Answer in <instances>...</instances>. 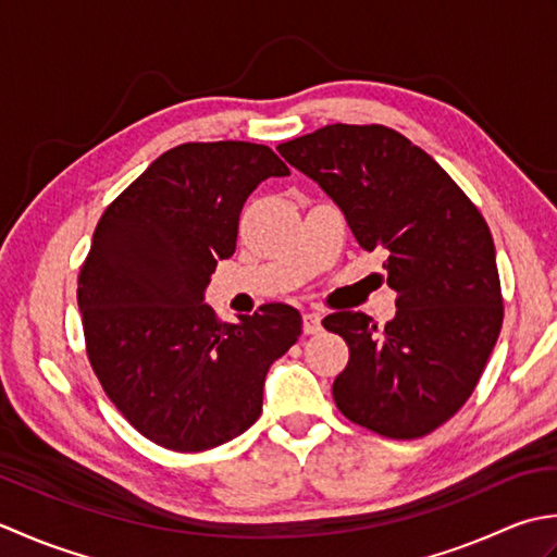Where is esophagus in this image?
<instances>
[{"label": "esophagus", "instance_id": "1", "mask_svg": "<svg viewBox=\"0 0 557 557\" xmlns=\"http://www.w3.org/2000/svg\"><path fill=\"white\" fill-rule=\"evenodd\" d=\"M302 332L308 336L320 334L322 332V317L317 312H305L302 314Z\"/></svg>", "mask_w": 557, "mask_h": 557}]
</instances>
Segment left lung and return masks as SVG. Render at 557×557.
Listing matches in <instances>:
<instances>
[{
  "mask_svg": "<svg viewBox=\"0 0 557 557\" xmlns=\"http://www.w3.org/2000/svg\"><path fill=\"white\" fill-rule=\"evenodd\" d=\"M320 185L368 252L387 255L394 320L334 312L348 366L334 401L348 421L413 440L467 404L503 326L493 235L481 211L423 149L382 124H326L278 146Z\"/></svg>",
  "mask_w": 557,
  "mask_h": 557,
  "instance_id": "obj_1",
  "label": "left lung"
}]
</instances>
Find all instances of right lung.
<instances>
[{"label": "right lung", "instance_id": "right-lung-1", "mask_svg": "<svg viewBox=\"0 0 557 557\" xmlns=\"http://www.w3.org/2000/svg\"><path fill=\"white\" fill-rule=\"evenodd\" d=\"M286 175L262 144H183L100 215L76 290L88 360L156 445L203 451L243 435L262 413L269 368L298 342L290 305L223 324L203 302L215 264L235 252L243 203Z\"/></svg>", "mask_w": 557, "mask_h": 557}]
</instances>
